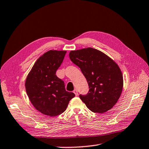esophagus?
Listing matches in <instances>:
<instances>
[{"label": "esophagus", "mask_w": 149, "mask_h": 149, "mask_svg": "<svg viewBox=\"0 0 149 149\" xmlns=\"http://www.w3.org/2000/svg\"><path fill=\"white\" fill-rule=\"evenodd\" d=\"M74 94L75 95V96H77L78 95V91H77V89H74Z\"/></svg>", "instance_id": "obj_1"}]
</instances>
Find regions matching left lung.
<instances>
[{"label": "left lung", "instance_id": "obj_1", "mask_svg": "<svg viewBox=\"0 0 149 149\" xmlns=\"http://www.w3.org/2000/svg\"><path fill=\"white\" fill-rule=\"evenodd\" d=\"M69 57L87 80L88 93L79 95L86 107L100 113L111 109L118 101L123 87V74L117 64L92 47L71 51Z\"/></svg>", "mask_w": 149, "mask_h": 149}]
</instances>
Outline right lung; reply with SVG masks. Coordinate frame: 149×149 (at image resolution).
I'll list each match as a JSON object with an SVG mask.
<instances>
[{"label": "right lung", "mask_w": 149, "mask_h": 149, "mask_svg": "<svg viewBox=\"0 0 149 149\" xmlns=\"http://www.w3.org/2000/svg\"><path fill=\"white\" fill-rule=\"evenodd\" d=\"M66 53L56 50L45 53L36 61L26 79L30 101L44 115L54 117L64 112L75 96L74 93L65 90L63 81L56 75Z\"/></svg>", "instance_id": "obj_1"}]
</instances>
